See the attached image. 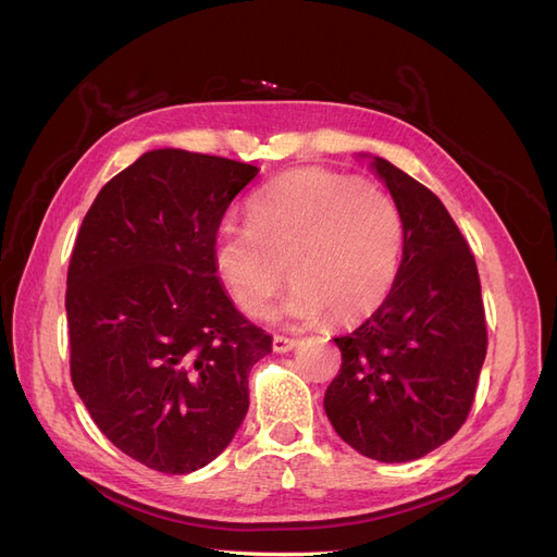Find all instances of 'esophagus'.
<instances>
[{"label": "esophagus", "mask_w": 557, "mask_h": 557, "mask_svg": "<svg viewBox=\"0 0 557 557\" xmlns=\"http://www.w3.org/2000/svg\"><path fill=\"white\" fill-rule=\"evenodd\" d=\"M299 342L295 339V336H283V334H274V342H272V348L276 352H288L297 346Z\"/></svg>", "instance_id": "obj_1"}]
</instances>
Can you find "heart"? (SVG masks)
<instances>
[{
  "instance_id": "obj_1",
  "label": "heart",
  "mask_w": 557,
  "mask_h": 557,
  "mask_svg": "<svg viewBox=\"0 0 557 557\" xmlns=\"http://www.w3.org/2000/svg\"><path fill=\"white\" fill-rule=\"evenodd\" d=\"M248 225L225 221L213 237V269L248 315H264L285 281H295L285 313H327L356 323L393 293L404 252L397 201L364 181L299 166L248 199Z\"/></svg>"
}]
</instances>
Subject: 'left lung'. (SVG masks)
I'll return each mask as SVG.
<instances>
[{
    "label": "left lung",
    "mask_w": 557,
    "mask_h": 557,
    "mask_svg": "<svg viewBox=\"0 0 557 557\" xmlns=\"http://www.w3.org/2000/svg\"><path fill=\"white\" fill-rule=\"evenodd\" d=\"M404 218L393 293L364 323L336 336L342 369L325 413L342 440L379 462H409L446 444L476 397L487 350L474 252L423 183L374 158Z\"/></svg>",
    "instance_id": "obj_1"
}]
</instances>
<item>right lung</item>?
I'll use <instances>...</instances> for the list:
<instances>
[{
  "mask_svg": "<svg viewBox=\"0 0 557 557\" xmlns=\"http://www.w3.org/2000/svg\"><path fill=\"white\" fill-rule=\"evenodd\" d=\"M258 166L160 148L88 209L66 272L70 372L107 440L162 474L225 450L272 336L237 311L213 237Z\"/></svg>",
  "mask_w": 557,
  "mask_h": 557,
  "instance_id": "add662e5",
  "label": "right lung"
}]
</instances>
